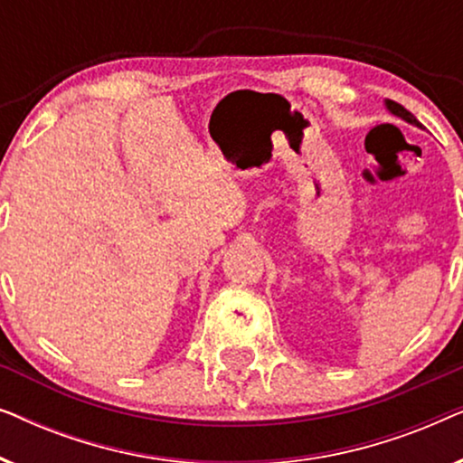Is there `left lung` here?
<instances>
[{"mask_svg":"<svg viewBox=\"0 0 463 463\" xmlns=\"http://www.w3.org/2000/svg\"><path fill=\"white\" fill-rule=\"evenodd\" d=\"M385 107H388V109H390V113H394V116H398V118H402V119H404V122H409V124H413V126H420V128H421V124H420V122H417V118L413 116V113H411V111H407V109H404V107H402V105H398V103H396V100H385Z\"/></svg>","mask_w":463,"mask_h":463,"instance_id":"obj_1","label":"left lung"}]
</instances>
